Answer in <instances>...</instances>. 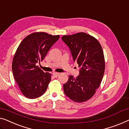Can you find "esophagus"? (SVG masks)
Returning <instances> with one entry per match:
<instances>
[{
    "instance_id": "1",
    "label": "esophagus",
    "mask_w": 129,
    "mask_h": 129,
    "mask_svg": "<svg viewBox=\"0 0 129 129\" xmlns=\"http://www.w3.org/2000/svg\"><path fill=\"white\" fill-rule=\"evenodd\" d=\"M59 75V73H57V72H54L53 73V75L55 77V78H57V76H58Z\"/></svg>"
}]
</instances>
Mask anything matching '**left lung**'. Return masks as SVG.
<instances>
[{
	"label": "left lung",
	"instance_id": "left-lung-1",
	"mask_svg": "<svg viewBox=\"0 0 129 129\" xmlns=\"http://www.w3.org/2000/svg\"><path fill=\"white\" fill-rule=\"evenodd\" d=\"M70 48L74 61L80 67L79 75L69 76L63 86L67 97L76 103L89 100L100 85L105 71V59L99 42L84 32L61 38Z\"/></svg>",
	"mask_w": 129,
	"mask_h": 129
}]
</instances>
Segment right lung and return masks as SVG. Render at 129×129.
<instances>
[{"mask_svg": "<svg viewBox=\"0 0 129 129\" xmlns=\"http://www.w3.org/2000/svg\"><path fill=\"white\" fill-rule=\"evenodd\" d=\"M59 35L35 32L23 39L13 57L12 71L15 81L26 97L34 99L45 93L51 75L45 73L36 64L43 61Z\"/></svg>", "mask_w": 129, "mask_h": 129, "instance_id": "obj_1", "label": "right lung"}]
</instances>
